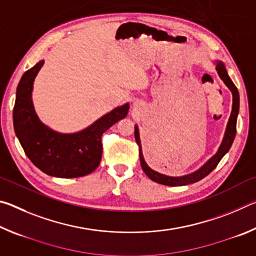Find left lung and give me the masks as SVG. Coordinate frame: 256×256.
Wrapping results in <instances>:
<instances>
[{"mask_svg": "<svg viewBox=\"0 0 256 256\" xmlns=\"http://www.w3.org/2000/svg\"><path fill=\"white\" fill-rule=\"evenodd\" d=\"M214 64H216V72H218L220 79L224 82V84L228 86V89L230 90L232 94V114H230V118H229V120H228L222 142V144H220L218 151H216V154L214 156V157H211L209 160H208V162L203 164V166L198 168V170H196L194 172H190V174H188V175L172 177V176L160 174V172L151 170L148 164H146V160L144 158V154H142V146H141V141H140V133H138V125L134 126V136H136V141L138 146V154H140L141 167H142V170H144V172H146V175L148 176L151 180L156 182V183L167 185V186H182V185H188V184L196 183V182L201 180L202 178H204L206 176L209 175L210 172L216 167V164H219L220 160L222 159L224 156L228 152L229 149H230V146L234 142V138H235V136H236L237 116H238V112H240V94H238L236 86L234 84V82L232 81L230 78H229L224 64L222 62V60H216Z\"/></svg>", "mask_w": 256, "mask_h": 256, "instance_id": "8db88e82", "label": "left lung"}]
</instances>
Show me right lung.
<instances>
[{
  "mask_svg": "<svg viewBox=\"0 0 256 256\" xmlns=\"http://www.w3.org/2000/svg\"><path fill=\"white\" fill-rule=\"evenodd\" d=\"M42 66L44 60H40L24 72L16 88L14 108L16 136L27 157L45 174L60 178L88 175L102 160V133L128 115L130 105L114 108L80 132L53 131L38 118L32 99L34 78Z\"/></svg>",
  "mask_w": 256,
  "mask_h": 256,
  "instance_id": "1",
  "label": "right lung"
}]
</instances>
